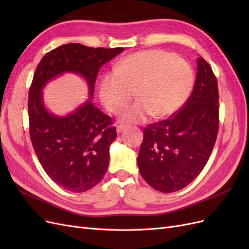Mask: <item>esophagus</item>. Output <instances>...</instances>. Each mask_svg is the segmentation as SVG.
<instances>
[{
  "label": "esophagus",
  "mask_w": 249,
  "mask_h": 249,
  "mask_svg": "<svg viewBox=\"0 0 249 249\" xmlns=\"http://www.w3.org/2000/svg\"><path fill=\"white\" fill-rule=\"evenodd\" d=\"M124 124H118L116 126V132L119 134V133H122L124 131Z\"/></svg>",
  "instance_id": "1"
}]
</instances>
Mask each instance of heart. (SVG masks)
<instances>
[{"mask_svg":"<svg viewBox=\"0 0 249 249\" xmlns=\"http://www.w3.org/2000/svg\"><path fill=\"white\" fill-rule=\"evenodd\" d=\"M193 81L192 67L182 57L162 50L142 51L122 60L115 71L104 74L100 96L104 106L116 114L136 91L138 102L127 108L120 119L142 123L149 115L163 119L182 108Z\"/></svg>","mask_w":249,"mask_h":249,"instance_id":"1","label":"heart"}]
</instances>
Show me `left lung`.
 <instances>
[{
    "mask_svg": "<svg viewBox=\"0 0 249 249\" xmlns=\"http://www.w3.org/2000/svg\"><path fill=\"white\" fill-rule=\"evenodd\" d=\"M218 100L217 79L210 64L199 57L193 91L184 106L143 131L138 167L154 189L178 191L206 166L219 127Z\"/></svg>",
    "mask_w": 249,
    "mask_h": 249,
    "instance_id": "1",
    "label": "left lung"
}]
</instances>
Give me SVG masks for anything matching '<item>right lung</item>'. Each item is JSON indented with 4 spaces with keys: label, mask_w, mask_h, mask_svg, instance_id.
I'll list each match as a JSON object with an SVG mask.
<instances>
[{
    "label": "right lung",
    "mask_w": 249,
    "mask_h": 249,
    "mask_svg": "<svg viewBox=\"0 0 249 249\" xmlns=\"http://www.w3.org/2000/svg\"><path fill=\"white\" fill-rule=\"evenodd\" d=\"M124 50L67 43L47 53L36 67L28 99L30 138L44 171L65 190L85 192L101 182L116 129L91 97L70 115L51 114L43 105L41 89L59 74L76 72L85 78L92 96L100 69Z\"/></svg>",
    "instance_id": "right-lung-1"
}]
</instances>
